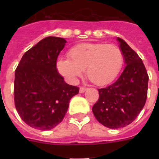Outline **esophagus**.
<instances>
[{
  "instance_id": "34e87169",
  "label": "esophagus",
  "mask_w": 159,
  "mask_h": 159,
  "mask_svg": "<svg viewBox=\"0 0 159 159\" xmlns=\"http://www.w3.org/2000/svg\"><path fill=\"white\" fill-rule=\"evenodd\" d=\"M86 90H87L86 88H84V87H81V88H80V93H84V92H85Z\"/></svg>"
}]
</instances>
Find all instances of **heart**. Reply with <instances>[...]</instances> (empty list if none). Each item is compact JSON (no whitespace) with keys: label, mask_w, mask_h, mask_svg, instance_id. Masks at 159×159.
<instances>
[{"label":"heart","mask_w":159,"mask_h":159,"mask_svg":"<svg viewBox=\"0 0 159 159\" xmlns=\"http://www.w3.org/2000/svg\"><path fill=\"white\" fill-rule=\"evenodd\" d=\"M67 56L69 59L57 60V69L61 75L74 83L86 70L89 80L99 86L112 82L124 62L121 48L113 43H80L70 48Z\"/></svg>","instance_id":"1"}]
</instances>
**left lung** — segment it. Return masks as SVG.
<instances>
[{"mask_svg":"<svg viewBox=\"0 0 159 159\" xmlns=\"http://www.w3.org/2000/svg\"><path fill=\"white\" fill-rule=\"evenodd\" d=\"M127 66L117 80L98 89L92 107L95 119L111 129L124 127L137 118L146 103L149 76L143 60L123 39L118 37Z\"/></svg>","mask_w":159,"mask_h":159,"instance_id":"left-lung-1","label":"left lung"}]
</instances>
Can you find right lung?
I'll list each match as a JSON object with an SVG mask.
<instances>
[{
  "mask_svg": "<svg viewBox=\"0 0 159 159\" xmlns=\"http://www.w3.org/2000/svg\"><path fill=\"white\" fill-rule=\"evenodd\" d=\"M64 38L48 36L24 54L15 71L14 102L20 117L38 130H51L62 122L70 99L80 88L64 82L57 60Z\"/></svg>",
  "mask_w": 159,
  "mask_h": 159,
  "instance_id": "right-lung-1",
  "label": "right lung"
}]
</instances>
